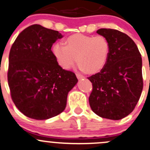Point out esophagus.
Segmentation results:
<instances>
[{
  "label": "esophagus",
  "instance_id": "1",
  "mask_svg": "<svg viewBox=\"0 0 150 150\" xmlns=\"http://www.w3.org/2000/svg\"><path fill=\"white\" fill-rule=\"evenodd\" d=\"M76 76L77 79H83L84 77V76L80 74H76Z\"/></svg>",
  "mask_w": 150,
  "mask_h": 150
}]
</instances>
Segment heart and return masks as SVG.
I'll use <instances>...</instances> for the list:
<instances>
[{
	"label": "heart",
	"mask_w": 150,
	"mask_h": 150,
	"mask_svg": "<svg viewBox=\"0 0 150 150\" xmlns=\"http://www.w3.org/2000/svg\"><path fill=\"white\" fill-rule=\"evenodd\" d=\"M64 44L57 43L52 47V54L57 64L69 69L79 62V69L89 74L100 71L106 64L110 52V44L101 35L74 34L65 39Z\"/></svg>",
	"instance_id": "1"
}]
</instances>
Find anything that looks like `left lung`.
I'll list each match as a JSON object with an SVG mask.
<instances>
[{"instance_id": "obj_1", "label": "left lung", "mask_w": 150, "mask_h": 150, "mask_svg": "<svg viewBox=\"0 0 150 150\" xmlns=\"http://www.w3.org/2000/svg\"><path fill=\"white\" fill-rule=\"evenodd\" d=\"M97 33L109 41L110 52L103 69L88 77L93 84L89 103L99 117L118 120L130 115L140 98L142 56L127 34L109 28H100Z\"/></svg>"}]
</instances>
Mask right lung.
I'll list each match as a JSON object with an SVG mask.
<instances>
[{"label": "right lung", "mask_w": 150, "mask_h": 150, "mask_svg": "<svg viewBox=\"0 0 150 150\" xmlns=\"http://www.w3.org/2000/svg\"><path fill=\"white\" fill-rule=\"evenodd\" d=\"M63 37L40 25L23 30L11 46L8 83L11 99L28 117L47 120L64 111L69 92L76 84L75 74L62 69L51 48Z\"/></svg>", "instance_id": "obj_1"}]
</instances>
